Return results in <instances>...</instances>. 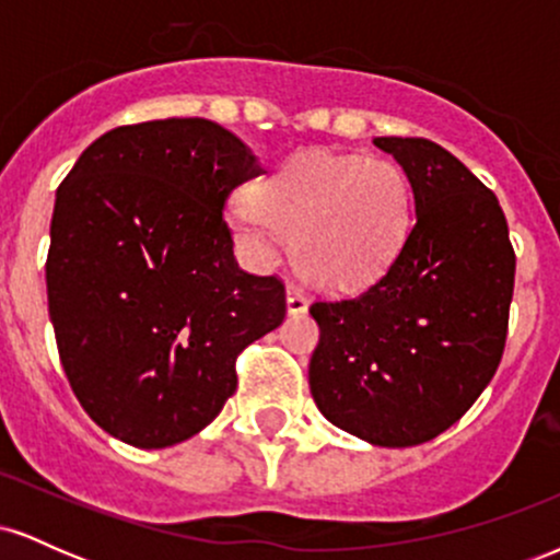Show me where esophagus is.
<instances>
[{"label": "esophagus", "mask_w": 560, "mask_h": 560, "mask_svg": "<svg viewBox=\"0 0 560 560\" xmlns=\"http://www.w3.org/2000/svg\"><path fill=\"white\" fill-rule=\"evenodd\" d=\"M307 311V298L300 287L287 289V313L289 316H302Z\"/></svg>", "instance_id": "34e87169"}]
</instances>
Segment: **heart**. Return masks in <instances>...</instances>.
<instances>
[{
    "instance_id": "obj_1",
    "label": "heart",
    "mask_w": 560,
    "mask_h": 560,
    "mask_svg": "<svg viewBox=\"0 0 560 560\" xmlns=\"http://www.w3.org/2000/svg\"><path fill=\"white\" fill-rule=\"evenodd\" d=\"M229 226L255 266H273L292 240L307 284L350 294L400 255L413 223V189L395 160L305 150L229 205Z\"/></svg>"
}]
</instances>
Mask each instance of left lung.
Masks as SVG:
<instances>
[{"mask_svg":"<svg viewBox=\"0 0 560 560\" xmlns=\"http://www.w3.org/2000/svg\"><path fill=\"white\" fill-rule=\"evenodd\" d=\"M413 189V229L371 287L311 305L307 382L334 427L413 447L453 427L503 358L516 255L498 197L429 139L376 137Z\"/></svg>","mask_w":560,"mask_h":560,"instance_id":"obj_1","label":"left lung"}]
</instances>
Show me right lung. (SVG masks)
<instances>
[{"label": "right lung", "mask_w": 560, "mask_h": 560, "mask_svg": "<svg viewBox=\"0 0 560 560\" xmlns=\"http://www.w3.org/2000/svg\"><path fill=\"white\" fill-rule=\"evenodd\" d=\"M260 173L223 126L168 118L102 133L57 189L49 320L70 387L115 440L202 432L234 395L236 355L284 320V284L242 271L223 221Z\"/></svg>", "instance_id": "right-lung-1"}]
</instances>
